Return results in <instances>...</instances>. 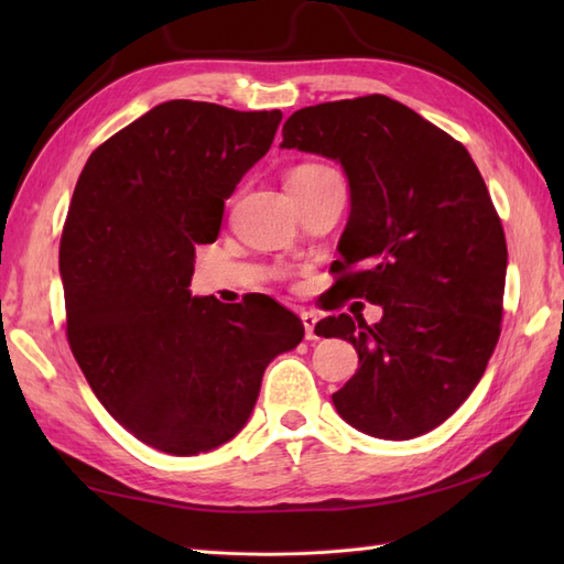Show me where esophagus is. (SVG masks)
Returning <instances> with one entry per match:
<instances>
[{
    "instance_id": "34e87169",
    "label": "esophagus",
    "mask_w": 564,
    "mask_h": 564,
    "mask_svg": "<svg viewBox=\"0 0 564 564\" xmlns=\"http://www.w3.org/2000/svg\"><path fill=\"white\" fill-rule=\"evenodd\" d=\"M301 319H303V327H305V339H317V322H319V317H317V313H301Z\"/></svg>"
}]
</instances>
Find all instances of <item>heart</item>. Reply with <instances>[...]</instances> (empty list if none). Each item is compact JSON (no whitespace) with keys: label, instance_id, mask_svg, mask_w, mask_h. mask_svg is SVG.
<instances>
[{"label":"heart","instance_id":"heart-1","mask_svg":"<svg viewBox=\"0 0 564 564\" xmlns=\"http://www.w3.org/2000/svg\"><path fill=\"white\" fill-rule=\"evenodd\" d=\"M301 170H319V166H301Z\"/></svg>","mask_w":564,"mask_h":564}]
</instances>
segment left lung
<instances>
[{
    "mask_svg": "<svg viewBox=\"0 0 564 564\" xmlns=\"http://www.w3.org/2000/svg\"><path fill=\"white\" fill-rule=\"evenodd\" d=\"M281 148L341 164L339 271H358L339 291L382 307L373 327L361 315L317 325L358 354L334 406L368 436H422L470 398L499 339L507 239L482 174L458 140L382 94L295 111Z\"/></svg>",
    "mask_w": 564,
    "mask_h": 564,
    "instance_id": "8db88e82",
    "label": "left lung"
}]
</instances>
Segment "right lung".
<instances>
[{"instance_id":"1","label":"right lung","mask_w":564,"mask_h":564,"mask_svg":"<svg viewBox=\"0 0 564 564\" xmlns=\"http://www.w3.org/2000/svg\"><path fill=\"white\" fill-rule=\"evenodd\" d=\"M281 111L174 99L91 152L59 239L67 341L118 424L170 455L237 436L263 370L305 327L269 295H191L196 245L269 152Z\"/></svg>"}]
</instances>
